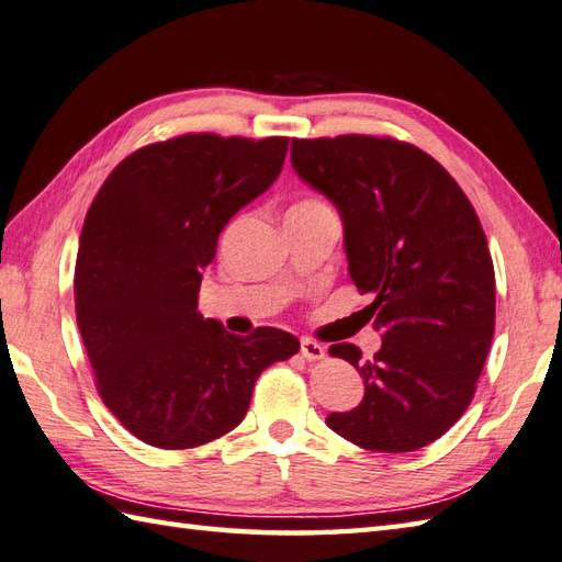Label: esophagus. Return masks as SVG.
Segmentation results:
<instances>
[{
	"label": "esophagus",
	"mask_w": 562,
	"mask_h": 562,
	"mask_svg": "<svg viewBox=\"0 0 562 562\" xmlns=\"http://www.w3.org/2000/svg\"><path fill=\"white\" fill-rule=\"evenodd\" d=\"M301 353H303V359H307V361H319L325 357V347L317 345V341L311 339V337H303L301 339Z\"/></svg>",
	"instance_id": "1"
}]
</instances>
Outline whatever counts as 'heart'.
I'll return each mask as SVG.
<instances>
[{
  "instance_id": "1",
  "label": "heart",
  "mask_w": 562,
  "mask_h": 562,
  "mask_svg": "<svg viewBox=\"0 0 562 562\" xmlns=\"http://www.w3.org/2000/svg\"><path fill=\"white\" fill-rule=\"evenodd\" d=\"M301 205H323V203H319V201H303Z\"/></svg>"
}]
</instances>
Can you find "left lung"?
<instances>
[{"instance_id": "obj_1", "label": "left lung", "mask_w": 562, "mask_h": 562, "mask_svg": "<svg viewBox=\"0 0 562 562\" xmlns=\"http://www.w3.org/2000/svg\"><path fill=\"white\" fill-rule=\"evenodd\" d=\"M291 162L337 205L349 277L373 293L366 311L383 339L369 361L353 345L329 347L361 373L366 393L327 427L369 451H417L471 405L495 335L483 225L449 171L395 137H293Z\"/></svg>"}]
</instances>
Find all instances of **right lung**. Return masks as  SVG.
<instances>
[{
    "label": "right lung",
    "mask_w": 562,
    "mask_h": 562,
    "mask_svg": "<svg viewBox=\"0 0 562 562\" xmlns=\"http://www.w3.org/2000/svg\"><path fill=\"white\" fill-rule=\"evenodd\" d=\"M289 137L187 133L145 145L89 205L75 313L104 405L157 449L235 429L259 373L301 349L291 331L231 335L203 319L199 289L227 221L281 175Z\"/></svg>",
    "instance_id": "add662e5"
}]
</instances>
